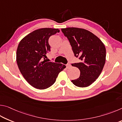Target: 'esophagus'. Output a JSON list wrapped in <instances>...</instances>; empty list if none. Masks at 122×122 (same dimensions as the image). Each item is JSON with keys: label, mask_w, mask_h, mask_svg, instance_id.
<instances>
[{"label": "esophagus", "mask_w": 122, "mask_h": 122, "mask_svg": "<svg viewBox=\"0 0 122 122\" xmlns=\"http://www.w3.org/2000/svg\"><path fill=\"white\" fill-rule=\"evenodd\" d=\"M71 65H70V64H67V65H66V68H67V69L71 68Z\"/></svg>", "instance_id": "1"}]
</instances>
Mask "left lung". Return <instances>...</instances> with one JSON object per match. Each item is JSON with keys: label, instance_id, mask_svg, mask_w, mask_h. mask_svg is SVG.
<instances>
[{"label": "left lung", "instance_id": "1", "mask_svg": "<svg viewBox=\"0 0 122 122\" xmlns=\"http://www.w3.org/2000/svg\"><path fill=\"white\" fill-rule=\"evenodd\" d=\"M68 39L74 55L80 62L71 64L80 71V77L71 82L78 87H86L98 77L106 63L104 45L95 35L88 30L76 27L62 28Z\"/></svg>", "mask_w": 122, "mask_h": 122}]
</instances>
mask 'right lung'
I'll use <instances>...</instances> for the list:
<instances>
[{"label":"right lung","instance_id":"right-lung-1","mask_svg":"<svg viewBox=\"0 0 122 122\" xmlns=\"http://www.w3.org/2000/svg\"><path fill=\"white\" fill-rule=\"evenodd\" d=\"M59 32L57 28L38 29L25 36L18 45L16 56L18 68L25 79L36 89L50 87L66 68L62 64L45 59L47 53L51 51L49 37Z\"/></svg>","mask_w":122,"mask_h":122}]
</instances>
